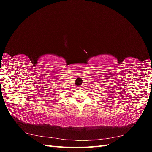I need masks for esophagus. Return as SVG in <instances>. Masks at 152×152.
<instances>
[{"mask_svg":"<svg viewBox=\"0 0 152 152\" xmlns=\"http://www.w3.org/2000/svg\"><path fill=\"white\" fill-rule=\"evenodd\" d=\"M82 87H79V89H82Z\"/></svg>","mask_w":152,"mask_h":152,"instance_id":"esophagus-1","label":"esophagus"}]
</instances>
